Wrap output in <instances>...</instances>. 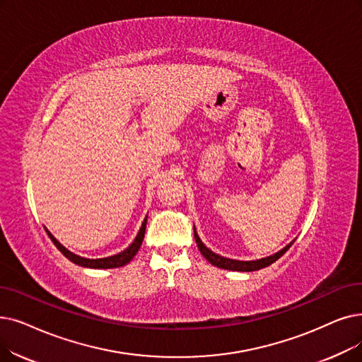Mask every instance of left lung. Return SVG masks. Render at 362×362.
<instances>
[{
	"mask_svg": "<svg viewBox=\"0 0 362 362\" xmlns=\"http://www.w3.org/2000/svg\"><path fill=\"white\" fill-rule=\"evenodd\" d=\"M194 237H195V241H197V245H198V250L201 251V255L206 257L213 266H217V268H222V269H228V271H238V272H253V271H259V269H263L266 268V266L272 264L274 262H276L282 255L286 253V251L293 245L294 241H291L288 245H286L282 250H279L278 253L269 256V257H264V259H259V260H251V262H243V260H233V259H226V257H222L218 256L216 253H213V251L210 248H207L206 245L202 244V241L199 240L198 233L194 228Z\"/></svg>",
	"mask_w": 362,
	"mask_h": 362,
	"instance_id": "1",
	"label": "left lung"
}]
</instances>
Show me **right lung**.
I'll return each instance as SVG.
<instances>
[{"instance_id":"obj_1","label":"right lung","mask_w":362,"mask_h":362,"mask_svg":"<svg viewBox=\"0 0 362 362\" xmlns=\"http://www.w3.org/2000/svg\"><path fill=\"white\" fill-rule=\"evenodd\" d=\"M146 220H148V217L144 220L142 228H140L137 237L134 238V241L127 248H125L124 251H121V253L115 255V256H109V257H105V259H86V257H81V256H76V255L71 253V251L66 250L64 245H62L49 230L45 229V232L49 233L50 240L57 247V250L60 251V253L64 255L66 259H69L72 263H75L78 266H84V268H91V269H112V268H119V266L127 264L136 256V253L139 251L140 245H142V241L145 238Z\"/></svg>"}]
</instances>
